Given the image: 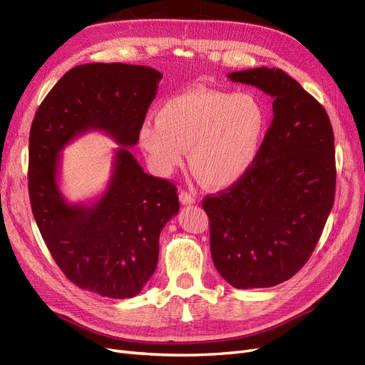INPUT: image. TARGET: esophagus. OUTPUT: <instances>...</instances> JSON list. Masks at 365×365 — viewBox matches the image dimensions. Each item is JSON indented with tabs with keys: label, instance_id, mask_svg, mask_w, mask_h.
<instances>
[{
	"label": "esophagus",
	"instance_id": "34e87169",
	"mask_svg": "<svg viewBox=\"0 0 365 365\" xmlns=\"http://www.w3.org/2000/svg\"><path fill=\"white\" fill-rule=\"evenodd\" d=\"M179 200H180L182 205H194L195 203V197L191 195L190 192H186V191H182L179 194Z\"/></svg>",
	"mask_w": 365,
	"mask_h": 365
}]
</instances>
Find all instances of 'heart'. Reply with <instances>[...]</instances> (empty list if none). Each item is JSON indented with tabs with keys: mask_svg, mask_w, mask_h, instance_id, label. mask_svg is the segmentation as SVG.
Here are the masks:
<instances>
[{
	"mask_svg": "<svg viewBox=\"0 0 365 365\" xmlns=\"http://www.w3.org/2000/svg\"><path fill=\"white\" fill-rule=\"evenodd\" d=\"M268 123L267 108L252 93L195 88L163 103L156 123L140 127L139 143L162 174L178 168L187 150L195 178L225 190L255 167Z\"/></svg>",
	"mask_w": 365,
	"mask_h": 365,
	"instance_id": "1",
	"label": "heart"
}]
</instances>
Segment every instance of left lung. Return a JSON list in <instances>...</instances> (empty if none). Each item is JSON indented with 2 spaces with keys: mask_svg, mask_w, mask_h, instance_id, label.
Masks as SVG:
<instances>
[{
  "mask_svg": "<svg viewBox=\"0 0 365 365\" xmlns=\"http://www.w3.org/2000/svg\"><path fill=\"white\" fill-rule=\"evenodd\" d=\"M273 101V121L255 167L207 195L210 255L233 288L282 284L307 264L335 198V147L323 106L279 68L227 74Z\"/></svg>",
  "mask_w": 365,
  "mask_h": 365,
  "instance_id": "1",
  "label": "left lung"
}]
</instances>
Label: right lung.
<instances>
[{"instance_id": "obj_1", "label": "right lung", "mask_w": 365, "mask_h": 365, "mask_svg": "<svg viewBox=\"0 0 365 365\" xmlns=\"http://www.w3.org/2000/svg\"><path fill=\"white\" fill-rule=\"evenodd\" d=\"M160 78L144 65H78L48 92L31 124L33 217L63 274L103 297L140 292L158 265L160 232L180 207L175 186L144 173L128 148L138 144ZM88 131H104L120 147L101 197L69 204L58 186L60 153Z\"/></svg>"}]
</instances>
